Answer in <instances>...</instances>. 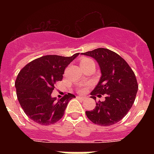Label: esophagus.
Wrapping results in <instances>:
<instances>
[{
	"instance_id": "obj_1",
	"label": "esophagus",
	"mask_w": 154,
	"mask_h": 154,
	"mask_svg": "<svg viewBox=\"0 0 154 154\" xmlns=\"http://www.w3.org/2000/svg\"><path fill=\"white\" fill-rule=\"evenodd\" d=\"M77 98H80V99H84L85 98V97L81 96V95H79V96H77Z\"/></svg>"
}]
</instances>
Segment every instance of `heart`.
I'll use <instances>...</instances> for the list:
<instances>
[{"label": "heart", "instance_id": "b5f03b06", "mask_svg": "<svg viewBox=\"0 0 154 154\" xmlns=\"http://www.w3.org/2000/svg\"><path fill=\"white\" fill-rule=\"evenodd\" d=\"M90 60H92L91 59H89V58H87V57H83L81 59V61H80V63H81V65H84V64H86V63H88L89 61H90ZM80 92H83L84 91V89H79Z\"/></svg>", "mask_w": 154, "mask_h": 154}]
</instances>
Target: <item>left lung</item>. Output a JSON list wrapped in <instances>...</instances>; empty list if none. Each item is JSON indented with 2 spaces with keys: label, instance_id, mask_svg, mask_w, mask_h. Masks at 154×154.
Returning a JSON list of instances; mask_svg holds the SVG:
<instances>
[{
  "label": "left lung",
  "instance_id": "1",
  "mask_svg": "<svg viewBox=\"0 0 154 154\" xmlns=\"http://www.w3.org/2000/svg\"><path fill=\"white\" fill-rule=\"evenodd\" d=\"M82 54L97 60L101 70V78L91 97L96 100V95L106 94L105 101L85 112L87 117L98 125H114L127 114L135 101L138 85L134 71L122 57L108 49L99 48Z\"/></svg>",
  "mask_w": 154,
  "mask_h": 154
}]
</instances>
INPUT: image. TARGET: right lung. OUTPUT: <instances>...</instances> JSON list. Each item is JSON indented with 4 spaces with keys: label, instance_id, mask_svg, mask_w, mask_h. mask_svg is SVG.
<instances>
[{
    "label": "right lung",
    "instance_id": "obj_1",
    "mask_svg": "<svg viewBox=\"0 0 154 154\" xmlns=\"http://www.w3.org/2000/svg\"><path fill=\"white\" fill-rule=\"evenodd\" d=\"M78 55L43 56L20 70L15 82L17 96L25 114L33 122L49 125L63 117L69 101L76 97L68 94L57 100L51 94L54 84L62 80L66 66Z\"/></svg>",
    "mask_w": 154,
    "mask_h": 154
}]
</instances>
